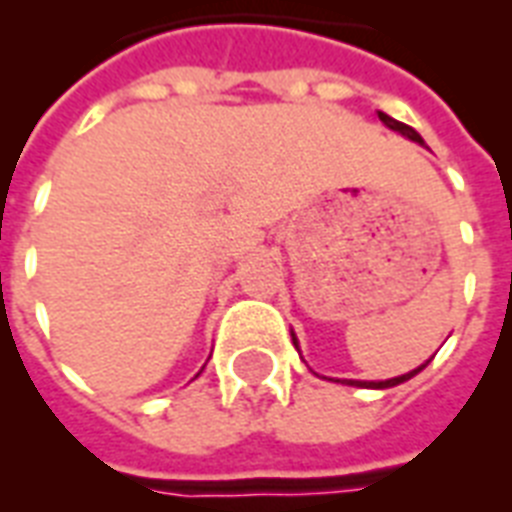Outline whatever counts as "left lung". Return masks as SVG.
<instances>
[{"label":"left lung","instance_id":"left-lung-1","mask_svg":"<svg viewBox=\"0 0 512 512\" xmlns=\"http://www.w3.org/2000/svg\"><path fill=\"white\" fill-rule=\"evenodd\" d=\"M380 122L385 124V127H388V130H393V132H401V135H404V138L414 140V143H420V146H422V138H420V135H417V132L412 130V127H409V124H404V122H396V119H393V116L382 114V111H380ZM292 342H295V348H297V337H295V332H292ZM425 366H428V361H425V364H422V366H417V369H412V372L401 374V377H393V380H380V382L345 380V382H348V385H356V388H377V390H382V388H393V385H401V382L412 380L414 374H417V372H422V369H425Z\"/></svg>","mask_w":512,"mask_h":512}]
</instances>
